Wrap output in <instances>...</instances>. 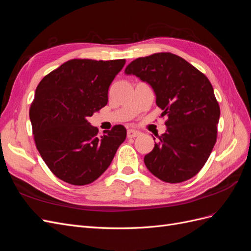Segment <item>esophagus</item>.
<instances>
[{"label":"esophagus","mask_w":251,"mask_h":251,"mask_svg":"<svg viewBox=\"0 0 251 251\" xmlns=\"http://www.w3.org/2000/svg\"><path fill=\"white\" fill-rule=\"evenodd\" d=\"M126 135H127V138H135V137H138L140 133L138 131H135V130H128Z\"/></svg>","instance_id":"obj_1"}]
</instances>
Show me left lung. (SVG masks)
Here are the masks:
<instances>
[{"mask_svg": "<svg viewBox=\"0 0 251 251\" xmlns=\"http://www.w3.org/2000/svg\"><path fill=\"white\" fill-rule=\"evenodd\" d=\"M125 72L150 83L161 115L168 117L166 133L144 157L148 170L168 183L193 178L206 163L217 141L220 105L210 81L184 58L170 52L136 58Z\"/></svg>", "mask_w": 251, "mask_h": 251, "instance_id": "obj_1", "label": "left lung"}]
</instances>
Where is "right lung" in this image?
<instances>
[{
    "instance_id": "1",
    "label": "right lung",
    "mask_w": 251,
    "mask_h": 251,
    "mask_svg": "<svg viewBox=\"0 0 251 251\" xmlns=\"http://www.w3.org/2000/svg\"><path fill=\"white\" fill-rule=\"evenodd\" d=\"M126 59L74 58L36 87L29 109L37 151L55 176L72 185L92 183L126 137L124 126L98 133L87 120L108 103V91Z\"/></svg>"
}]
</instances>
